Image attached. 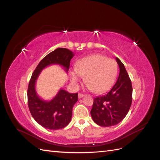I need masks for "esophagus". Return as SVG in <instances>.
<instances>
[{"label": "esophagus", "instance_id": "1", "mask_svg": "<svg viewBox=\"0 0 160 160\" xmlns=\"http://www.w3.org/2000/svg\"><path fill=\"white\" fill-rule=\"evenodd\" d=\"M84 96V94H82V93H78V98H82L83 96Z\"/></svg>", "mask_w": 160, "mask_h": 160}]
</instances>
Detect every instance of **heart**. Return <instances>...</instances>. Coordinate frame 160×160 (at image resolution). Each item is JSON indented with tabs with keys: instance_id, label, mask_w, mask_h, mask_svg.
<instances>
[{
	"instance_id": "heart-1",
	"label": "heart",
	"mask_w": 160,
	"mask_h": 160,
	"mask_svg": "<svg viewBox=\"0 0 160 160\" xmlns=\"http://www.w3.org/2000/svg\"><path fill=\"white\" fill-rule=\"evenodd\" d=\"M116 61L101 54H93L78 60L74 70L70 71L71 82L77 87L81 76H84L87 86L96 93L108 91L115 82L118 75Z\"/></svg>"
}]
</instances>
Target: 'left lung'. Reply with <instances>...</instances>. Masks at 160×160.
I'll use <instances>...</instances> for the list:
<instances>
[{"label": "left lung", "mask_w": 160, "mask_h": 160, "mask_svg": "<svg viewBox=\"0 0 160 160\" xmlns=\"http://www.w3.org/2000/svg\"><path fill=\"white\" fill-rule=\"evenodd\" d=\"M116 61L120 67L116 82L107 93L94 98L91 110L93 120L101 127H111L120 123L131 106V81L123 63L118 58Z\"/></svg>", "instance_id": "1"}]
</instances>
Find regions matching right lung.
I'll return each mask as SVG.
<instances>
[{
    "instance_id": "1",
    "label": "right lung",
    "mask_w": 160,
    "mask_h": 160,
    "mask_svg": "<svg viewBox=\"0 0 160 160\" xmlns=\"http://www.w3.org/2000/svg\"><path fill=\"white\" fill-rule=\"evenodd\" d=\"M73 56L71 51L65 48H58L53 51L39 62L29 80L28 99L30 113L33 119L45 128L57 130L69 124L73 107L78 100V93H70L61 89L52 100L45 101L37 94L36 82L41 71L51 64H59L67 72Z\"/></svg>"
}]
</instances>
